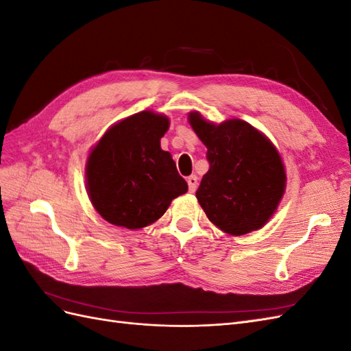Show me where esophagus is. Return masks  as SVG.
Returning <instances> with one entry per match:
<instances>
[{
    "label": "esophagus",
    "instance_id": "obj_1",
    "mask_svg": "<svg viewBox=\"0 0 351 351\" xmlns=\"http://www.w3.org/2000/svg\"><path fill=\"white\" fill-rule=\"evenodd\" d=\"M187 184H189V192L195 193L196 189H197V177L196 176L187 177Z\"/></svg>",
    "mask_w": 351,
    "mask_h": 351
}]
</instances>
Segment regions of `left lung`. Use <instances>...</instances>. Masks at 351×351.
Returning <instances> with one entry per match:
<instances>
[{
  "label": "left lung",
  "instance_id": "8db88e82",
  "mask_svg": "<svg viewBox=\"0 0 351 351\" xmlns=\"http://www.w3.org/2000/svg\"><path fill=\"white\" fill-rule=\"evenodd\" d=\"M187 120L208 147L209 169L196 192L208 219L231 236L262 228L285 192V167L277 147L239 119L215 124L192 111Z\"/></svg>",
  "mask_w": 351,
  "mask_h": 351
}]
</instances>
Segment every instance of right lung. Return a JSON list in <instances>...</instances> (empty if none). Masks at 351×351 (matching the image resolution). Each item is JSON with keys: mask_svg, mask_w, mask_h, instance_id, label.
Segmentation results:
<instances>
[{"mask_svg": "<svg viewBox=\"0 0 351 351\" xmlns=\"http://www.w3.org/2000/svg\"><path fill=\"white\" fill-rule=\"evenodd\" d=\"M168 127L167 115L141 111L112 124L90 149L84 168L88 196L110 224L151 226L187 192L171 154L161 149Z\"/></svg>", "mask_w": 351, "mask_h": 351, "instance_id": "add662e5", "label": "right lung"}]
</instances>
